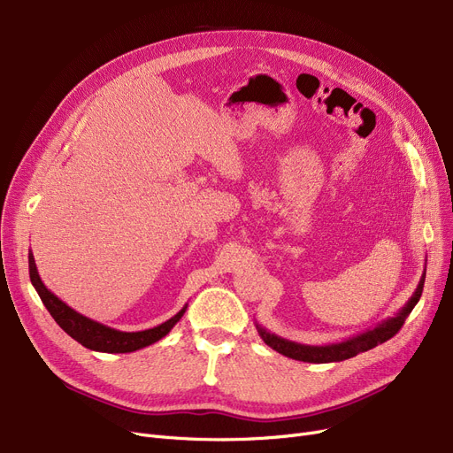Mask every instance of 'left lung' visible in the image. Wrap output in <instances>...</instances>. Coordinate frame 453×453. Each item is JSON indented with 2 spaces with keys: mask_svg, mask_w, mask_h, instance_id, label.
Listing matches in <instances>:
<instances>
[{
  "mask_svg": "<svg viewBox=\"0 0 453 453\" xmlns=\"http://www.w3.org/2000/svg\"><path fill=\"white\" fill-rule=\"evenodd\" d=\"M424 281H426V268L422 278L418 281L417 290L412 292V296L409 298V302L387 320H383L381 324H378L376 327L366 329L356 337L344 339L341 342H333V344H324V346H309V344H300V342H292L288 339L273 335V333L266 331L261 324L255 322V327H257L261 339L265 341V344H268L272 349H275L278 353L290 359L296 361H303V363H339L349 357H356L357 353L368 351L372 348H376L378 344L387 342L388 339H392L400 331V327L403 326L405 319L409 317V312L415 309V305L418 303L420 296H422V288H424Z\"/></svg>",
  "mask_w": 453,
  "mask_h": 453,
  "instance_id": "left-lung-1",
  "label": "left lung"
}]
</instances>
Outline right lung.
I'll use <instances>...</instances> for the list:
<instances>
[{
    "mask_svg": "<svg viewBox=\"0 0 453 453\" xmlns=\"http://www.w3.org/2000/svg\"><path fill=\"white\" fill-rule=\"evenodd\" d=\"M29 278H31L35 290L38 292V296H41L42 303L46 305V309L53 317V320L61 326L73 341H77L81 346L94 349V351L131 353V351H136L141 348H146L157 341H161L163 337H166L170 329L181 320V317L187 311V305H185L178 314H173L170 320L155 326L151 329L120 331V329L104 326L92 319H87L81 312H77L70 305H66L63 300H58L55 294L50 288H46V285L42 283L31 251H29Z\"/></svg>",
    "mask_w": 453,
    "mask_h": 453,
    "instance_id": "right-lung-1",
    "label": "right lung"
}]
</instances>
